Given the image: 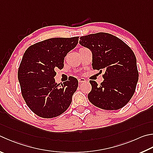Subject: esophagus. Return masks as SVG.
<instances>
[{
	"mask_svg": "<svg viewBox=\"0 0 153 153\" xmlns=\"http://www.w3.org/2000/svg\"><path fill=\"white\" fill-rule=\"evenodd\" d=\"M78 82H79V83H81V82H85V79H84V78H79V79H78Z\"/></svg>",
	"mask_w": 153,
	"mask_h": 153,
	"instance_id": "1",
	"label": "esophagus"
}]
</instances>
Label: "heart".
<instances>
[{
  "label": "heart",
  "mask_w": 153,
  "mask_h": 153,
  "mask_svg": "<svg viewBox=\"0 0 153 153\" xmlns=\"http://www.w3.org/2000/svg\"><path fill=\"white\" fill-rule=\"evenodd\" d=\"M84 49V48H81V49H80L79 50H81V49Z\"/></svg>",
  "instance_id": "b5f03b06"
}]
</instances>
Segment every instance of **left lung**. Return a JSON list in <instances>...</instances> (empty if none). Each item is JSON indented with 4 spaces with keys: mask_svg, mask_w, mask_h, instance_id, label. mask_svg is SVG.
<instances>
[{
    "mask_svg": "<svg viewBox=\"0 0 153 153\" xmlns=\"http://www.w3.org/2000/svg\"><path fill=\"white\" fill-rule=\"evenodd\" d=\"M79 39L80 45L92 53L93 69L105 72L100 85L90 81L89 101L103 110L120 109L132 98L138 80L134 52L123 41L109 33H94Z\"/></svg>",
    "mask_w": 153,
    "mask_h": 153,
    "instance_id": "8db88e82",
    "label": "left lung"
}]
</instances>
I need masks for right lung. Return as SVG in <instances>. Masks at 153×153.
Masks as SVG:
<instances>
[{
  "instance_id": "1",
  "label": "right lung",
  "mask_w": 153,
  "mask_h": 153,
  "mask_svg": "<svg viewBox=\"0 0 153 153\" xmlns=\"http://www.w3.org/2000/svg\"><path fill=\"white\" fill-rule=\"evenodd\" d=\"M79 37L51 38L30 45L18 70L21 94L30 110L43 118L59 116L71 104L78 86L76 77L57 84L55 71L63 68L64 57L78 43Z\"/></svg>"
}]
</instances>
